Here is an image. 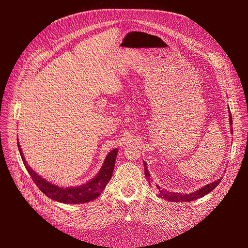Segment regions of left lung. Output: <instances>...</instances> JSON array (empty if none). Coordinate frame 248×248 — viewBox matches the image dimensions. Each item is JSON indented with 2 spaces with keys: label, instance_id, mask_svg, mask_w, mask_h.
I'll return each mask as SVG.
<instances>
[{
  "label": "left lung",
  "instance_id": "left-lung-1",
  "mask_svg": "<svg viewBox=\"0 0 248 248\" xmlns=\"http://www.w3.org/2000/svg\"><path fill=\"white\" fill-rule=\"evenodd\" d=\"M230 109V108H229ZM229 120H230V124H231V132L232 133V115H231V111H229ZM144 166H145V175L148 178V181H152L151 180V176H150L148 169H147V163L144 161ZM222 180V177H220L219 179L215 180L214 182L212 183H209L206 184L205 186H202V188H199L198 190L190 192V193H178V192H172V191H169L167 189H163L159 185H156V188L158 189V193H157V196L161 199L167 200L169 202H192V201H196L200 198H202L206 194H208L209 192H211L215 187L218 185Z\"/></svg>",
  "mask_w": 248,
  "mask_h": 248
}]
</instances>
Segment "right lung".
<instances>
[{
  "instance_id": "obj_1",
  "label": "right lung",
  "mask_w": 248,
  "mask_h": 248,
  "mask_svg": "<svg viewBox=\"0 0 248 248\" xmlns=\"http://www.w3.org/2000/svg\"><path fill=\"white\" fill-rule=\"evenodd\" d=\"M17 146L22 162H24L28 172L32 177L35 184L38 186V188L49 199L59 202H64V204H84V202H91L98 198L112 176L116 157L118 154V149L111 150L108 154L98 174L92 180H90L89 182L74 187H61L47 181L46 179L42 178L30 168L24 155H22L21 148L18 142Z\"/></svg>"
}]
</instances>
